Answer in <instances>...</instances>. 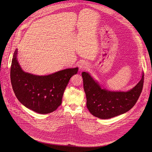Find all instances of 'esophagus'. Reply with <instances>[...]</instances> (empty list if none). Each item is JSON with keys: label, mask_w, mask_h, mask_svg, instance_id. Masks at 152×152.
Instances as JSON below:
<instances>
[{"label": "esophagus", "mask_w": 152, "mask_h": 152, "mask_svg": "<svg viewBox=\"0 0 152 152\" xmlns=\"http://www.w3.org/2000/svg\"><path fill=\"white\" fill-rule=\"evenodd\" d=\"M79 69L81 71H84L86 69L88 68V64H87L86 61H81L79 63Z\"/></svg>", "instance_id": "34e87169"}]
</instances>
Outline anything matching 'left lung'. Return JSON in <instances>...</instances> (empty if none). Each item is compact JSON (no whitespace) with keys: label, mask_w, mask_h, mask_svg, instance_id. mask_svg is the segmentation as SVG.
Masks as SVG:
<instances>
[{"label":"left lung","mask_w":152,"mask_h":152,"mask_svg":"<svg viewBox=\"0 0 152 152\" xmlns=\"http://www.w3.org/2000/svg\"><path fill=\"white\" fill-rule=\"evenodd\" d=\"M82 76L87 107L93 116L100 119L113 118L131 110L142 92L144 79L142 72L140 81L132 89L121 92L102 88L88 72H83Z\"/></svg>","instance_id":"obj_1"}]
</instances>
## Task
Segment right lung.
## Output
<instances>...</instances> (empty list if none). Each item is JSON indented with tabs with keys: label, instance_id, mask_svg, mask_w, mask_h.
Returning <instances> with one entry per match:
<instances>
[{
	"label": "right lung",
	"instance_id": "obj_1",
	"mask_svg": "<svg viewBox=\"0 0 152 152\" xmlns=\"http://www.w3.org/2000/svg\"><path fill=\"white\" fill-rule=\"evenodd\" d=\"M18 49L13 56L10 68L12 88L18 100L26 108L40 114L53 112L61 105L70 78L78 68L63 69L39 76L24 71L17 60Z\"/></svg>",
	"mask_w": 152,
	"mask_h": 152
}]
</instances>
